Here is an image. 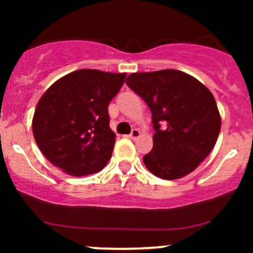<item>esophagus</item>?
I'll use <instances>...</instances> for the list:
<instances>
[{"label":"esophagus","instance_id":"1","mask_svg":"<svg viewBox=\"0 0 253 253\" xmlns=\"http://www.w3.org/2000/svg\"><path fill=\"white\" fill-rule=\"evenodd\" d=\"M139 135H140V131L138 130V129H133V130H131V133L129 134V138H130V139H137Z\"/></svg>","mask_w":253,"mask_h":253}]
</instances>
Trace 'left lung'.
I'll use <instances>...</instances> for the list:
<instances>
[{"mask_svg":"<svg viewBox=\"0 0 253 253\" xmlns=\"http://www.w3.org/2000/svg\"><path fill=\"white\" fill-rule=\"evenodd\" d=\"M126 84L152 111L153 149L143 157L160 178L176 180L193 172L211 152L220 131L214 96L190 75L163 69L131 73Z\"/></svg>","mask_w":253,"mask_h":253,"instance_id":"8db88e82","label":"left lung"}]
</instances>
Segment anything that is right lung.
<instances>
[{"label": "right lung", "instance_id": "right-lung-1", "mask_svg": "<svg viewBox=\"0 0 253 253\" xmlns=\"http://www.w3.org/2000/svg\"><path fill=\"white\" fill-rule=\"evenodd\" d=\"M125 77L80 69L49 87L33 118L35 142L48 161L72 176L91 175L106 166L115 144L107 106Z\"/></svg>", "mask_w": 253, "mask_h": 253}]
</instances>
